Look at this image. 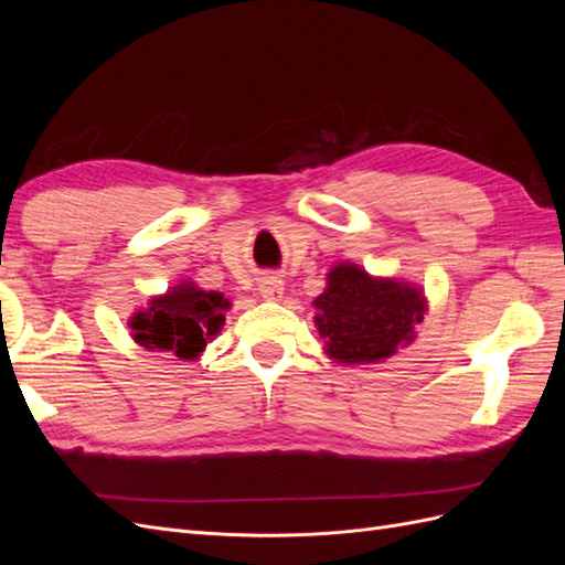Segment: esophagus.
Returning a JSON list of instances; mask_svg holds the SVG:
<instances>
[{
    "label": "esophagus",
    "mask_w": 565,
    "mask_h": 565,
    "mask_svg": "<svg viewBox=\"0 0 565 565\" xmlns=\"http://www.w3.org/2000/svg\"><path fill=\"white\" fill-rule=\"evenodd\" d=\"M259 295H262L264 299H268V301H280V299H282V295H285L282 280L273 278V276L262 278V280H259Z\"/></svg>",
    "instance_id": "esophagus-1"
}]
</instances>
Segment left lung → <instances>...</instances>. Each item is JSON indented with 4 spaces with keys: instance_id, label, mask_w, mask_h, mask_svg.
<instances>
[{
    "instance_id": "1",
    "label": "left lung",
    "mask_w": 565,
    "mask_h": 565,
    "mask_svg": "<svg viewBox=\"0 0 565 565\" xmlns=\"http://www.w3.org/2000/svg\"><path fill=\"white\" fill-rule=\"evenodd\" d=\"M313 299V322L324 341L322 351L341 365L382 363L413 344L429 313L417 282L372 276L353 262H339Z\"/></svg>"
}]
</instances>
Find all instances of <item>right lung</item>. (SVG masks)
Returning <instances> with one entry per match:
<instances>
[{"label": "right lung", "instance_id": "add662e5", "mask_svg": "<svg viewBox=\"0 0 565 565\" xmlns=\"http://www.w3.org/2000/svg\"><path fill=\"white\" fill-rule=\"evenodd\" d=\"M231 299L193 280H179L164 295L150 297L129 318L131 339L146 351H169L181 361H198L226 324Z\"/></svg>", "mask_w": 565, "mask_h": 565}]
</instances>
